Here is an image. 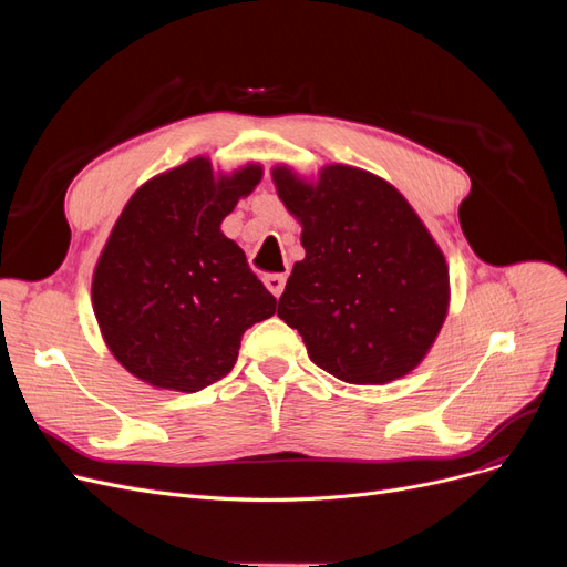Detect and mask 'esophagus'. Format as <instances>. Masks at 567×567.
Listing matches in <instances>:
<instances>
[{"label":"esophagus","mask_w":567,"mask_h":567,"mask_svg":"<svg viewBox=\"0 0 567 567\" xmlns=\"http://www.w3.org/2000/svg\"><path fill=\"white\" fill-rule=\"evenodd\" d=\"M262 281L269 288V293L279 298L286 288V274H265Z\"/></svg>","instance_id":"34e87169"}]
</instances>
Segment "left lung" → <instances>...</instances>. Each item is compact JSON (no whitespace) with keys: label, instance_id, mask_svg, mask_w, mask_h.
I'll use <instances>...</instances> for the list:
<instances>
[{"label":"left lung","instance_id":"left-lung-1","mask_svg":"<svg viewBox=\"0 0 567 567\" xmlns=\"http://www.w3.org/2000/svg\"><path fill=\"white\" fill-rule=\"evenodd\" d=\"M302 225L277 315L298 329L312 362L354 385H383L414 369L450 305V269L406 198L385 179L329 165L310 184L274 169Z\"/></svg>","mask_w":567,"mask_h":567}]
</instances>
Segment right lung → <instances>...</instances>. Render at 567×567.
<instances>
[{
  "instance_id": "right-lung-1",
  "label": "right lung",
  "mask_w": 567,
  "mask_h": 567,
  "mask_svg": "<svg viewBox=\"0 0 567 567\" xmlns=\"http://www.w3.org/2000/svg\"><path fill=\"white\" fill-rule=\"evenodd\" d=\"M260 177V165L215 177L208 158H194L127 200L96 262L92 302L106 346L136 379L208 388L234 369L241 336L277 310L246 252L219 231Z\"/></svg>"
}]
</instances>
